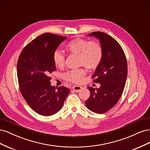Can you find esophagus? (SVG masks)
Here are the masks:
<instances>
[{
    "label": "esophagus",
    "mask_w": 150,
    "mask_h": 150,
    "mask_svg": "<svg viewBox=\"0 0 150 150\" xmlns=\"http://www.w3.org/2000/svg\"><path fill=\"white\" fill-rule=\"evenodd\" d=\"M81 89H82V87H81V86H74L73 87H72V89H73L74 91H76V92L79 91Z\"/></svg>",
    "instance_id": "34e87169"
}]
</instances>
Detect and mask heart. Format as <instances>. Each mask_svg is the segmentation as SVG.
I'll use <instances>...</instances> for the list:
<instances>
[{
	"instance_id": "obj_1",
	"label": "heart",
	"mask_w": 150,
	"mask_h": 150,
	"mask_svg": "<svg viewBox=\"0 0 150 150\" xmlns=\"http://www.w3.org/2000/svg\"><path fill=\"white\" fill-rule=\"evenodd\" d=\"M65 48L69 53L78 56L79 66H83L89 69H96L103 59V48L98 42L76 38L67 43ZM52 59L57 67H64L65 56L60 51H56L54 52ZM85 75L86 71L84 69L71 70L65 74L64 78L71 83L79 84L83 82Z\"/></svg>"
}]
</instances>
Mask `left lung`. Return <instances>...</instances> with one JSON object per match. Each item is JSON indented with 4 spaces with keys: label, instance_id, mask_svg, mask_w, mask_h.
I'll return each instance as SVG.
<instances>
[{
    "label": "left lung",
    "instance_id": "8db88e82",
    "mask_svg": "<svg viewBox=\"0 0 150 150\" xmlns=\"http://www.w3.org/2000/svg\"><path fill=\"white\" fill-rule=\"evenodd\" d=\"M88 36L99 39L103 56L91 76L101 86L98 89L88 87L90 97L85 104L91 111L103 114L116 105L123 92L128 74L126 58L120 44L111 36L103 32H93Z\"/></svg>",
    "mask_w": 150,
    "mask_h": 150
}]
</instances>
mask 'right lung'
I'll list each match as a JSON object with an SVG mask.
<instances>
[{
  "label": "right lung",
  "mask_w": 150,
  "mask_h": 150,
  "mask_svg": "<svg viewBox=\"0 0 150 150\" xmlns=\"http://www.w3.org/2000/svg\"><path fill=\"white\" fill-rule=\"evenodd\" d=\"M66 39L51 33L39 35L23 49L18 59L21 93L29 106L40 115L51 116L60 111L70 92L64 86L57 88L50 82V74L56 70L53 54Z\"/></svg>",
  "instance_id": "right-lung-1"
}]
</instances>
